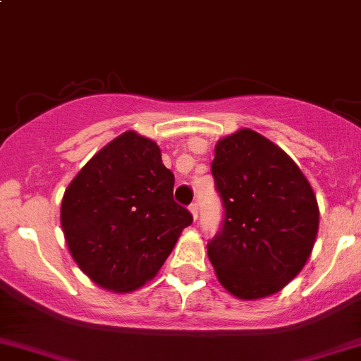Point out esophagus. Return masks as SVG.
I'll use <instances>...</instances> for the list:
<instances>
[{
	"mask_svg": "<svg viewBox=\"0 0 361 361\" xmlns=\"http://www.w3.org/2000/svg\"><path fill=\"white\" fill-rule=\"evenodd\" d=\"M190 213H192V216H194V220H197V216H199V212H197V204H195V202H192L190 204Z\"/></svg>",
	"mask_w": 361,
	"mask_h": 361,
	"instance_id": "34e87169",
	"label": "esophagus"
}]
</instances>
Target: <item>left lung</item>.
I'll use <instances>...</instances> for the list:
<instances>
[{
  "label": "left lung",
  "instance_id": "obj_1",
  "mask_svg": "<svg viewBox=\"0 0 361 361\" xmlns=\"http://www.w3.org/2000/svg\"><path fill=\"white\" fill-rule=\"evenodd\" d=\"M212 174L226 219L208 243L219 282L240 300L271 296L312 254L319 206L295 160L264 135L240 128L215 146Z\"/></svg>",
  "mask_w": 361,
  "mask_h": 361
}]
</instances>
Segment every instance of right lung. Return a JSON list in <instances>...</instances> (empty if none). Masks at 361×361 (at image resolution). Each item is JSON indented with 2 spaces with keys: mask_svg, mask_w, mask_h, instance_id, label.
Instances as JSON below:
<instances>
[{
  "mask_svg": "<svg viewBox=\"0 0 361 361\" xmlns=\"http://www.w3.org/2000/svg\"><path fill=\"white\" fill-rule=\"evenodd\" d=\"M174 174L153 139L127 130L87 160L61 201V229L73 261L90 281L132 293L152 281L181 231L188 209L173 199Z\"/></svg>",
  "mask_w": 361,
  "mask_h": 361,
  "instance_id": "right-lung-1",
  "label": "right lung"
}]
</instances>
